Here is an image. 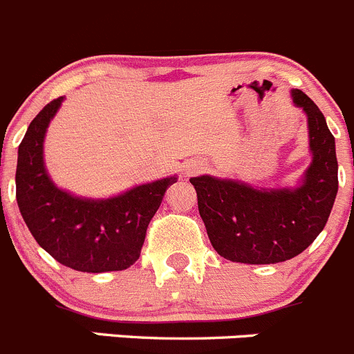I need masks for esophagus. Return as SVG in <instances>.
Here are the masks:
<instances>
[{
  "label": "esophagus",
  "mask_w": 354,
  "mask_h": 354,
  "mask_svg": "<svg viewBox=\"0 0 354 354\" xmlns=\"http://www.w3.org/2000/svg\"><path fill=\"white\" fill-rule=\"evenodd\" d=\"M200 170H201L200 161H187V163L184 165V171H186V175H194Z\"/></svg>",
  "instance_id": "esophagus-1"
}]
</instances>
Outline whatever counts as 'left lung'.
Returning a JSON list of instances; mask_svg holds the SVG:
<instances>
[{
	"instance_id": "left-lung-1",
	"label": "left lung",
	"mask_w": 354,
	"mask_h": 354,
	"mask_svg": "<svg viewBox=\"0 0 354 354\" xmlns=\"http://www.w3.org/2000/svg\"><path fill=\"white\" fill-rule=\"evenodd\" d=\"M292 102L308 118L311 163L294 186L259 187L214 175L191 177L212 247L241 264H276L304 252L325 227L337 196L335 139L301 90Z\"/></svg>"
}]
</instances>
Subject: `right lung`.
I'll return each instance as SVG.
<instances>
[{
  "mask_svg": "<svg viewBox=\"0 0 354 354\" xmlns=\"http://www.w3.org/2000/svg\"><path fill=\"white\" fill-rule=\"evenodd\" d=\"M64 97L31 121L17 158V205L43 250L82 272L123 271L139 259L147 225L177 175L139 184L116 196L85 198L60 189L45 167L43 144Z\"/></svg>",
  "mask_w": 354,
  "mask_h": 354,
  "instance_id": "obj_1",
  "label": "right lung"
}]
</instances>
